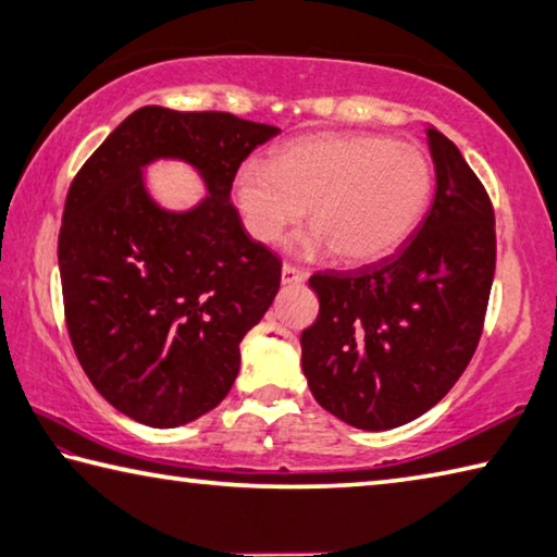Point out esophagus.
I'll use <instances>...</instances> for the list:
<instances>
[{
	"instance_id": "1",
	"label": "esophagus",
	"mask_w": 557,
	"mask_h": 557,
	"mask_svg": "<svg viewBox=\"0 0 557 557\" xmlns=\"http://www.w3.org/2000/svg\"><path fill=\"white\" fill-rule=\"evenodd\" d=\"M305 280H307L305 270L292 265V262H285V265H282V282H285V285H299V282Z\"/></svg>"
}]
</instances>
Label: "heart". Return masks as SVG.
Returning a JSON list of instances; mask_svg holds the SVG:
<instances>
[{
	"mask_svg": "<svg viewBox=\"0 0 557 557\" xmlns=\"http://www.w3.org/2000/svg\"><path fill=\"white\" fill-rule=\"evenodd\" d=\"M252 238L275 243L305 219L307 250L332 248L348 265L388 258L410 238L432 196V166L418 147L369 132L295 139L272 162L248 159L233 182Z\"/></svg>",
	"mask_w": 557,
	"mask_h": 557,
	"instance_id": "1",
	"label": "heart"
}]
</instances>
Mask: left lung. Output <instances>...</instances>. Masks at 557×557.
I'll return each instance as SVG.
<instances>
[{"mask_svg": "<svg viewBox=\"0 0 557 557\" xmlns=\"http://www.w3.org/2000/svg\"><path fill=\"white\" fill-rule=\"evenodd\" d=\"M437 191L412 238L375 265L317 272L301 371L358 430L405 425L449 393L482 338L496 270L494 206L455 143L428 127Z\"/></svg>", "mask_w": 557, "mask_h": 557, "instance_id": "obj_1", "label": "left lung"}]
</instances>
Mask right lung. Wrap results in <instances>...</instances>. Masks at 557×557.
<instances>
[{"mask_svg": "<svg viewBox=\"0 0 557 557\" xmlns=\"http://www.w3.org/2000/svg\"><path fill=\"white\" fill-rule=\"evenodd\" d=\"M277 132L147 106L73 178L59 233L65 326L96 391L143 425L213 410L238 375L243 336L277 295L280 258L231 203L243 159ZM164 156L200 169L210 196L196 210L164 212L146 194L141 166Z\"/></svg>", "mask_w": 557, "mask_h": 557, "instance_id": "obj_1", "label": "right lung"}]
</instances>
